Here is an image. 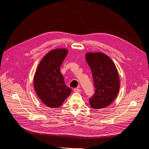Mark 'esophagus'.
I'll return each mask as SVG.
<instances>
[{
  "instance_id": "34e87169",
  "label": "esophagus",
  "mask_w": 149,
  "mask_h": 149,
  "mask_svg": "<svg viewBox=\"0 0 149 149\" xmlns=\"http://www.w3.org/2000/svg\"><path fill=\"white\" fill-rule=\"evenodd\" d=\"M74 91L75 92H80L81 91V90L80 89H79V88H75V89H74Z\"/></svg>"
}]
</instances>
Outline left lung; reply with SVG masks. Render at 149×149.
Listing matches in <instances>:
<instances>
[{
    "label": "left lung",
    "instance_id": "1",
    "mask_svg": "<svg viewBox=\"0 0 149 149\" xmlns=\"http://www.w3.org/2000/svg\"><path fill=\"white\" fill-rule=\"evenodd\" d=\"M85 60L91 70L95 88L94 95L89 99L90 105L96 109L105 108L119 93L118 70L111 58L102 53H87Z\"/></svg>",
    "mask_w": 149,
    "mask_h": 149
}]
</instances>
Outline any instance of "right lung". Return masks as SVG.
<instances>
[{
  "mask_svg": "<svg viewBox=\"0 0 149 149\" xmlns=\"http://www.w3.org/2000/svg\"><path fill=\"white\" fill-rule=\"evenodd\" d=\"M68 49H54L40 61L34 77L35 91L41 101L51 108L60 107L71 93V89L64 82L60 67Z\"/></svg>",
  "mask_w": 149,
  "mask_h": 149,
  "instance_id": "obj_1",
  "label": "right lung"
}]
</instances>
